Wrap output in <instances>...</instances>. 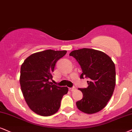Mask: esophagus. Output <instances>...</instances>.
<instances>
[{
	"label": "esophagus",
	"instance_id": "1",
	"mask_svg": "<svg viewBox=\"0 0 132 132\" xmlns=\"http://www.w3.org/2000/svg\"><path fill=\"white\" fill-rule=\"evenodd\" d=\"M69 90H70V91H71V92H72V91H74V90H76V87H70V88H69Z\"/></svg>",
	"mask_w": 132,
	"mask_h": 132
}]
</instances>
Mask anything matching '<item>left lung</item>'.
I'll return each mask as SVG.
<instances>
[{
	"mask_svg": "<svg viewBox=\"0 0 132 132\" xmlns=\"http://www.w3.org/2000/svg\"><path fill=\"white\" fill-rule=\"evenodd\" d=\"M70 56L76 59L82 73L80 78H89L88 87L79 88L83 97L76 102L78 110L84 113L101 111L111 98L116 84L115 65L103 52L89 48L74 50Z\"/></svg>",
	"mask_w": 132,
	"mask_h": 132,
	"instance_id": "1",
	"label": "left lung"
}]
</instances>
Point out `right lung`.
<instances>
[{
    "label": "right lung",
    "instance_id": "right-lung-1",
    "mask_svg": "<svg viewBox=\"0 0 132 132\" xmlns=\"http://www.w3.org/2000/svg\"><path fill=\"white\" fill-rule=\"evenodd\" d=\"M67 51L48 50L32 54L21 67L19 82L26 102L32 111L43 116L58 111L67 87H59L50 82L59 59Z\"/></svg>",
    "mask_w": 132,
    "mask_h": 132
}]
</instances>
